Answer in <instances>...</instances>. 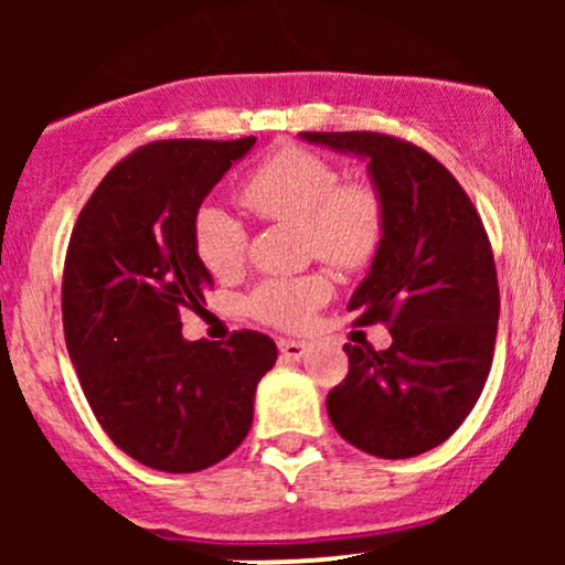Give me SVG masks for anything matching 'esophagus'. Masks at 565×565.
Wrapping results in <instances>:
<instances>
[{"label":"esophagus","instance_id":"obj_1","mask_svg":"<svg viewBox=\"0 0 565 565\" xmlns=\"http://www.w3.org/2000/svg\"><path fill=\"white\" fill-rule=\"evenodd\" d=\"M278 350H281V355L287 361H300L305 355V350H308V342H302V340H278Z\"/></svg>","mask_w":565,"mask_h":565}]
</instances>
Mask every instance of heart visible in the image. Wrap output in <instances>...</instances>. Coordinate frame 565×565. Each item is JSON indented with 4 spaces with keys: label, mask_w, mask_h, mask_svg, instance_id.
I'll use <instances>...</instances> for the list:
<instances>
[{
    "label": "heart",
    "mask_w": 565,
    "mask_h": 565,
    "mask_svg": "<svg viewBox=\"0 0 565 565\" xmlns=\"http://www.w3.org/2000/svg\"><path fill=\"white\" fill-rule=\"evenodd\" d=\"M238 201L265 223H297L310 255L340 270L374 260L385 238V199L369 180H340L329 159L300 146L278 148L238 185ZM193 249L212 276L228 278L244 265L246 228L223 206L206 204L193 217ZM332 297V281L313 274L265 278L246 310L278 329H302Z\"/></svg>",
    "instance_id": "b5f03b06"
}]
</instances>
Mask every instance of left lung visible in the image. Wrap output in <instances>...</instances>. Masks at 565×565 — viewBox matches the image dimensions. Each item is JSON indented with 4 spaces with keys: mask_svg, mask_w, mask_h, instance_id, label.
Listing matches in <instances>:
<instances>
[{
    "mask_svg": "<svg viewBox=\"0 0 565 565\" xmlns=\"http://www.w3.org/2000/svg\"><path fill=\"white\" fill-rule=\"evenodd\" d=\"M302 138L364 157L385 199V238L348 310L359 327L387 323L393 345L348 342L329 419L355 449L417 457L465 423L489 377L499 321L489 236L465 188L425 148L382 132Z\"/></svg>",
    "mask_w": 565,
    "mask_h": 565,
    "instance_id": "8db88e82",
    "label": "left lung"
}]
</instances>
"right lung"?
I'll list each match as a JSON object with an SVG mask.
<instances>
[{"label": "right lung", "instance_id": "right-lung-1", "mask_svg": "<svg viewBox=\"0 0 565 565\" xmlns=\"http://www.w3.org/2000/svg\"><path fill=\"white\" fill-rule=\"evenodd\" d=\"M238 140H157L114 167L79 212L63 265V334L84 398L121 451L164 472H196L246 438L276 342L242 329L188 342L183 310H204L210 270L193 217Z\"/></svg>", "mask_w": 565, "mask_h": 565}]
</instances>
